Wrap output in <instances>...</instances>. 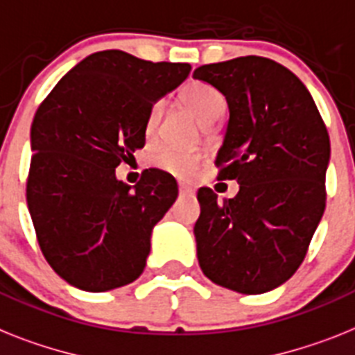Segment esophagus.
Wrapping results in <instances>:
<instances>
[{
  "label": "esophagus",
  "instance_id": "34e87169",
  "mask_svg": "<svg viewBox=\"0 0 355 355\" xmlns=\"http://www.w3.org/2000/svg\"><path fill=\"white\" fill-rule=\"evenodd\" d=\"M178 191H180V195H186V196L193 195V189L191 187H187L186 184H180V186H178Z\"/></svg>",
  "mask_w": 355,
  "mask_h": 355
}]
</instances>
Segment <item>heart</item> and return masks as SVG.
I'll use <instances>...</instances> for the list:
<instances>
[{
    "label": "heart",
    "mask_w": 355,
    "mask_h": 355,
    "mask_svg": "<svg viewBox=\"0 0 355 355\" xmlns=\"http://www.w3.org/2000/svg\"><path fill=\"white\" fill-rule=\"evenodd\" d=\"M180 99L187 108L195 113L202 124H213L216 119L222 117V113L227 108V101H225L222 92L202 81L187 83L180 92ZM160 112H162V103H157L151 108L148 121H146V135L148 137L153 135ZM151 162H153L155 168L169 173L173 177L189 178L195 173V169L200 166L202 155L195 153V151L177 150V148H164L155 155Z\"/></svg>",
    "instance_id": "1"
}]
</instances>
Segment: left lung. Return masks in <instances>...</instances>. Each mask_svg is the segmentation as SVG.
I'll return each instance as SVG.
<instances>
[{"label": "left lung", "mask_w": 355, "mask_h": 355, "mask_svg": "<svg viewBox=\"0 0 355 355\" xmlns=\"http://www.w3.org/2000/svg\"><path fill=\"white\" fill-rule=\"evenodd\" d=\"M193 77L227 101V130L214 164L220 180L240 186L222 204L209 187L198 189V263L220 287L269 293L302 265L323 216L329 133L305 85L272 59L213 62Z\"/></svg>", "instance_id": "obj_1"}]
</instances>
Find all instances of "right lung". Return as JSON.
Segmentation results:
<instances>
[{"label":"right lung","mask_w":355,"mask_h":355,"mask_svg":"<svg viewBox=\"0 0 355 355\" xmlns=\"http://www.w3.org/2000/svg\"><path fill=\"white\" fill-rule=\"evenodd\" d=\"M189 71L187 62L95 52L35 112L26 204L44 258L67 284L104 293L144 270L151 231L178 187L168 173L146 169L132 189L115 168L144 148L153 104Z\"/></svg>","instance_id":"add662e5"}]
</instances>
